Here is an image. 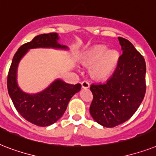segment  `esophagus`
<instances>
[{"mask_svg":"<svg viewBox=\"0 0 156 156\" xmlns=\"http://www.w3.org/2000/svg\"><path fill=\"white\" fill-rule=\"evenodd\" d=\"M81 86H82V88H89V83L88 81H83L81 83Z\"/></svg>","mask_w":156,"mask_h":156,"instance_id":"esophagus-1","label":"esophagus"}]
</instances>
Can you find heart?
Instances as JSON below:
<instances>
[{
  "label": "heart",
  "instance_id": "heart-1",
  "mask_svg": "<svg viewBox=\"0 0 156 156\" xmlns=\"http://www.w3.org/2000/svg\"><path fill=\"white\" fill-rule=\"evenodd\" d=\"M119 55L116 51H108L105 46L98 45L92 47L82 57V62L91 66V76L98 80L109 77L118 63Z\"/></svg>",
  "mask_w": 156,
  "mask_h": 156
}]
</instances>
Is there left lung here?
<instances>
[{
  "label": "left lung",
  "mask_w": 156,
  "mask_h": 156,
  "mask_svg": "<svg viewBox=\"0 0 156 156\" xmlns=\"http://www.w3.org/2000/svg\"><path fill=\"white\" fill-rule=\"evenodd\" d=\"M122 55L113 76L105 84L90 86L91 116L105 127H114L131 118L146 93L145 59L129 41L118 37Z\"/></svg>",
  "instance_id": "8db88e82"
}]
</instances>
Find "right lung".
<instances>
[{
  "mask_svg": "<svg viewBox=\"0 0 156 156\" xmlns=\"http://www.w3.org/2000/svg\"><path fill=\"white\" fill-rule=\"evenodd\" d=\"M58 34L50 33L39 34L25 43L15 53L9 71L7 88L9 95L17 111L22 118L38 126H48L63 116L71 98L80 92L81 84H70L56 79L47 88L34 94L25 93L17 84V68L20 61L29 50L34 48H54L68 50L58 43Z\"/></svg>",
  "mask_w": 156,
  "mask_h": 156,
  "instance_id": "right-lung-1",
  "label": "right lung"
}]
</instances>
